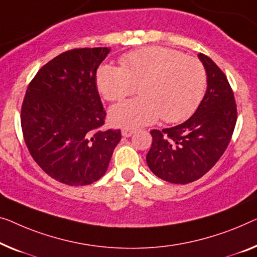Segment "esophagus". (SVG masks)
Wrapping results in <instances>:
<instances>
[{
    "instance_id": "esophagus-1",
    "label": "esophagus",
    "mask_w": 257,
    "mask_h": 257,
    "mask_svg": "<svg viewBox=\"0 0 257 257\" xmlns=\"http://www.w3.org/2000/svg\"><path fill=\"white\" fill-rule=\"evenodd\" d=\"M134 133H135L134 129H122V136L123 137H130Z\"/></svg>"
}]
</instances>
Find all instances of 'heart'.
<instances>
[{"mask_svg":"<svg viewBox=\"0 0 257 257\" xmlns=\"http://www.w3.org/2000/svg\"><path fill=\"white\" fill-rule=\"evenodd\" d=\"M206 74L195 57L173 49L143 47L121 57V68L105 64L97 72V85L109 101H121L139 86L141 97L114 106L112 123L137 128L162 118L178 122L189 116L201 101Z\"/></svg>","mask_w":257,"mask_h":257,"instance_id":"obj_1","label":"heart"}]
</instances>
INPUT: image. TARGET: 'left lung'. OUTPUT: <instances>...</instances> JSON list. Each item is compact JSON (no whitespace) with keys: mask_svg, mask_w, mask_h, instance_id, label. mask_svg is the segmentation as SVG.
<instances>
[{"mask_svg":"<svg viewBox=\"0 0 257 257\" xmlns=\"http://www.w3.org/2000/svg\"><path fill=\"white\" fill-rule=\"evenodd\" d=\"M206 72L205 94L196 112L183 123L152 130L147 164L152 173L171 183L193 182L213 167L234 132L236 105L226 76L200 53Z\"/></svg>","mask_w":257,"mask_h":257,"instance_id":"left-lung-1","label":"left lung"}]
</instances>
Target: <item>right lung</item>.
Masks as SVG:
<instances>
[{"mask_svg": "<svg viewBox=\"0 0 257 257\" xmlns=\"http://www.w3.org/2000/svg\"><path fill=\"white\" fill-rule=\"evenodd\" d=\"M109 51L64 52L46 63L26 90L21 113L26 147L41 170L64 185L100 179L121 140L120 129H101L106 112L95 83Z\"/></svg>", "mask_w": 257, "mask_h": 257, "instance_id": "add662e5", "label": "right lung"}]
</instances>
